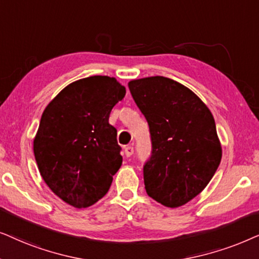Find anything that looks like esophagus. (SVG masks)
Returning a JSON list of instances; mask_svg holds the SVG:
<instances>
[{
    "instance_id": "esophagus-1",
    "label": "esophagus",
    "mask_w": 259,
    "mask_h": 259,
    "mask_svg": "<svg viewBox=\"0 0 259 259\" xmlns=\"http://www.w3.org/2000/svg\"><path fill=\"white\" fill-rule=\"evenodd\" d=\"M124 153H125L126 157H130L134 154V147H132V146L125 147V148H124Z\"/></svg>"
}]
</instances>
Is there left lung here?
Listing matches in <instances>:
<instances>
[{
  "label": "left lung",
  "instance_id": "obj_1",
  "mask_svg": "<svg viewBox=\"0 0 259 259\" xmlns=\"http://www.w3.org/2000/svg\"><path fill=\"white\" fill-rule=\"evenodd\" d=\"M127 86L149 125L151 154L143 165L147 194L167 207L187 204L204 191L222 160L211 111L170 78H142Z\"/></svg>",
  "mask_w": 259,
  "mask_h": 259
}]
</instances>
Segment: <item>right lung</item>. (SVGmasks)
I'll return each mask as SVG.
<instances>
[{"label":"right lung","instance_id":"1","mask_svg":"<svg viewBox=\"0 0 259 259\" xmlns=\"http://www.w3.org/2000/svg\"><path fill=\"white\" fill-rule=\"evenodd\" d=\"M124 96L115 78L92 75L67 85L41 116L34 139L37 167L52 192L73 207L102 199L122 164L109 117Z\"/></svg>","mask_w":259,"mask_h":259}]
</instances>
